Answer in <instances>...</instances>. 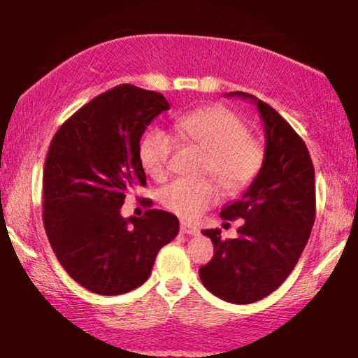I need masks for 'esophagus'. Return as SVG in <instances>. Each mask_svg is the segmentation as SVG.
Wrapping results in <instances>:
<instances>
[{
    "label": "esophagus",
    "mask_w": 358,
    "mask_h": 358,
    "mask_svg": "<svg viewBox=\"0 0 358 358\" xmlns=\"http://www.w3.org/2000/svg\"><path fill=\"white\" fill-rule=\"evenodd\" d=\"M180 231L183 233V234H189V236H196V234H199V228L194 227V225H191V223L181 222Z\"/></svg>",
    "instance_id": "34e87169"
}]
</instances>
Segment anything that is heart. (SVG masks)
<instances>
[{
    "label": "heart",
    "instance_id": "obj_1",
    "mask_svg": "<svg viewBox=\"0 0 358 358\" xmlns=\"http://www.w3.org/2000/svg\"><path fill=\"white\" fill-rule=\"evenodd\" d=\"M181 141L206 152L202 173L212 175L228 194L241 193L257 178L265 161V149L250 136L246 122L225 106H209L177 120ZM175 138L162 128H151L140 140V162L149 177L162 181L169 177V161ZM220 197L218 186L209 178L177 180L161 193L162 206L186 220L199 217Z\"/></svg>",
    "mask_w": 358,
    "mask_h": 358
}]
</instances>
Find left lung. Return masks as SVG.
Wrapping results in <instances>:
<instances>
[{
    "instance_id": "1",
    "label": "left lung",
    "mask_w": 358,
    "mask_h": 358,
    "mask_svg": "<svg viewBox=\"0 0 358 358\" xmlns=\"http://www.w3.org/2000/svg\"><path fill=\"white\" fill-rule=\"evenodd\" d=\"M265 130V161L239 201L220 212L223 220L243 218L239 236L222 239L204 230L213 257L199 268L202 285L233 303H252L282 285L301 257L315 222V170L301 136L271 106L252 94Z\"/></svg>"
}]
</instances>
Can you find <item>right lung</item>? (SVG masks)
I'll return each mask as SVG.
<instances>
[{
    "mask_svg": "<svg viewBox=\"0 0 358 358\" xmlns=\"http://www.w3.org/2000/svg\"><path fill=\"white\" fill-rule=\"evenodd\" d=\"M167 109L161 93L119 85L69 117L51 140L43 225L64 270L96 294L141 286L159 250L178 234V218L170 212L120 215L125 196L146 185L138 154L143 133Z\"/></svg>",
    "mask_w": 358,
    "mask_h": 358,
    "instance_id": "1",
    "label": "right lung"
}]
</instances>
